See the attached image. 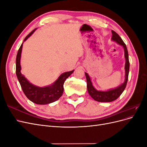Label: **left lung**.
I'll use <instances>...</instances> for the list:
<instances>
[{
	"mask_svg": "<svg viewBox=\"0 0 147 147\" xmlns=\"http://www.w3.org/2000/svg\"><path fill=\"white\" fill-rule=\"evenodd\" d=\"M112 40L115 42H116L119 45L123 46L124 50V57H125L126 63H125V80L124 83L119 85L118 87L112 89V90H109L107 91H97L92 86V82L91 79L89 77V75L87 73L85 72V75L87 81V90L88 91L89 94H90L93 99H94L96 101L101 102H110L114 101L117 99L118 97L122 94V92L124 91L125 89L127 80H128V75H129V56L128 52L127 50V47L126 44L124 43L121 38L119 37V35L115 32L114 30H112Z\"/></svg>",
	"mask_w": 147,
	"mask_h": 147,
	"instance_id": "1",
	"label": "left lung"
}]
</instances>
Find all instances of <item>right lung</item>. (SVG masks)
<instances>
[{
	"label": "right lung",
	"instance_id": "obj_1",
	"mask_svg": "<svg viewBox=\"0 0 147 147\" xmlns=\"http://www.w3.org/2000/svg\"><path fill=\"white\" fill-rule=\"evenodd\" d=\"M35 30L36 29H34L26 37L24 42L34 32ZM24 42L21 44L17 53L16 59V74L24 94L30 101L37 104H48L56 101L63 95L64 82L74 72V70L61 74L54 83L48 86L41 88L31 84L21 73L20 59Z\"/></svg>",
	"mask_w": 147,
	"mask_h": 147
}]
</instances>
